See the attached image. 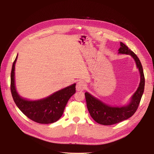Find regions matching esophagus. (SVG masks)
<instances>
[{"mask_svg":"<svg viewBox=\"0 0 154 154\" xmlns=\"http://www.w3.org/2000/svg\"><path fill=\"white\" fill-rule=\"evenodd\" d=\"M76 91H84L86 88V84L82 81H79L78 82H77L76 83Z\"/></svg>","mask_w":154,"mask_h":154,"instance_id":"obj_1","label":"esophagus"}]
</instances>
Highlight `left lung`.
Returning a JSON list of instances; mask_svg holds the SVG:
<instances>
[{
  "mask_svg": "<svg viewBox=\"0 0 154 154\" xmlns=\"http://www.w3.org/2000/svg\"><path fill=\"white\" fill-rule=\"evenodd\" d=\"M121 47L118 53L129 54L134 59L137 67L140 72L141 80L139 87L132 97L131 101L128 105L124 106H111L97 100L88 92L85 93L87 109L92 119L97 123L103 125H112L122 122L128 119L136 112L144 88V76L141 63L137 55L130 50L127 45L120 42Z\"/></svg>",
  "mask_w": 154,
  "mask_h": 154,
  "instance_id": "8db88e82",
  "label": "left lung"
}]
</instances>
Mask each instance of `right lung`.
<instances>
[{"mask_svg": "<svg viewBox=\"0 0 154 154\" xmlns=\"http://www.w3.org/2000/svg\"><path fill=\"white\" fill-rule=\"evenodd\" d=\"M14 61L11 72V92L15 104L22 112L33 122L41 124L54 123L61 118L68 100L76 92V83L56 92L45 98L29 101L22 98L16 91Z\"/></svg>", "mask_w": 154, "mask_h": 154, "instance_id": "right-lung-1", "label": "right lung"}]
</instances>
